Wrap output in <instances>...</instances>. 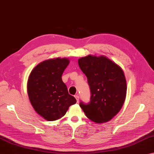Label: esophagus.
Listing matches in <instances>:
<instances>
[{
    "instance_id": "34e87169",
    "label": "esophagus",
    "mask_w": 154,
    "mask_h": 154,
    "mask_svg": "<svg viewBox=\"0 0 154 154\" xmlns=\"http://www.w3.org/2000/svg\"><path fill=\"white\" fill-rule=\"evenodd\" d=\"M75 99H76V101H77V103H79V98H80L79 94H76V95L75 96Z\"/></svg>"
}]
</instances>
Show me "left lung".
Here are the masks:
<instances>
[{"label": "left lung", "mask_w": 154, "mask_h": 154, "mask_svg": "<svg viewBox=\"0 0 154 154\" xmlns=\"http://www.w3.org/2000/svg\"><path fill=\"white\" fill-rule=\"evenodd\" d=\"M79 65L86 75L91 92L90 101H80V107L92 121H109L120 110L126 97L123 71L105 56H87L79 59Z\"/></svg>", "instance_id": "obj_1"}]
</instances>
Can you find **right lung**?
Here are the masks:
<instances>
[{
  "label": "right lung",
  "mask_w": 154,
  "mask_h": 154,
  "mask_svg": "<svg viewBox=\"0 0 154 154\" xmlns=\"http://www.w3.org/2000/svg\"><path fill=\"white\" fill-rule=\"evenodd\" d=\"M69 63L67 58L45 60L34 67L29 76L27 92L31 104L39 115L49 121L63 117L69 106L76 103L62 80Z\"/></svg>",
  "instance_id": "right-lung-1"
}]
</instances>
